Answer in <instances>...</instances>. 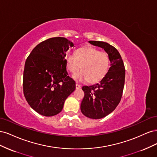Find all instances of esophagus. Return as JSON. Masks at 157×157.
<instances>
[{"mask_svg": "<svg viewBox=\"0 0 157 157\" xmlns=\"http://www.w3.org/2000/svg\"><path fill=\"white\" fill-rule=\"evenodd\" d=\"M80 88H81V86H80V84H76V89H80Z\"/></svg>", "mask_w": 157, "mask_h": 157, "instance_id": "34e87169", "label": "esophagus"}]
</instances>
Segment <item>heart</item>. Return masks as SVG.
I'll return each instance as SVG.
<instances>
[{
    "mask_svg": "<svg viewBox=\"0 0 157 157\" xmlns=\"http://www.w3.org/2000/svg\"><path fill=\"white\" fill-rule=\"evenodd\" d=\"M65 62L67 70L73 75L82 68L81 72L74 75L75 80H88L90 83H97L101 80L107 75L110 65L107 53L90 46L77 49L75 54H67Z\"/></svg>",
    "mask_w": 157,
    "mask_h": 157,
    "instance_id": "b5f03b06",
    "label": "heart"
}]
</instances>
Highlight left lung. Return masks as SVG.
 Wrapping results in <instances>:
<instances>
[{
	"mask_svg": "<svg viewBox=\"0 0 157 157\" xmlns=\"http://www.w3.org/2000/svg\"><path fill=\"white\" fill-rule=\"evenodd\" d=\"M90 44L103 48L108 54L111 67L100 82L92 86H82L84 97L80 110L84 115L99 119L115 110L120 103L125 81V67L118 51L107 42L89 41Z\"/></svg>",
	"mask_w": 157,
	"mask_h": 157,
	"instance_id": "1",
	"label": "left lung"
}]
</instances>
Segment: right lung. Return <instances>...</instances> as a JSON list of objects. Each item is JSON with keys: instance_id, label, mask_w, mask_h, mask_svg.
Here are the masks:
<instances>
[{"instance_id": "obj_1", "label": "right lung", "mask_w": 157, "mask_h": 157, "mask_svg": "<svg viewBox=\"0 0 157 157\" xmlns=\"http://www.w3.org/2000/svg\"><path fill=\"white\" fill-rule=\"evenodd\" d=\"M73 46L65 38H50L36 45L27 57L23 94L31 107L40 115L52 117L59 113L65 99L75 90L65 58L66 52Z\"/></svg>"}]
</instances>
